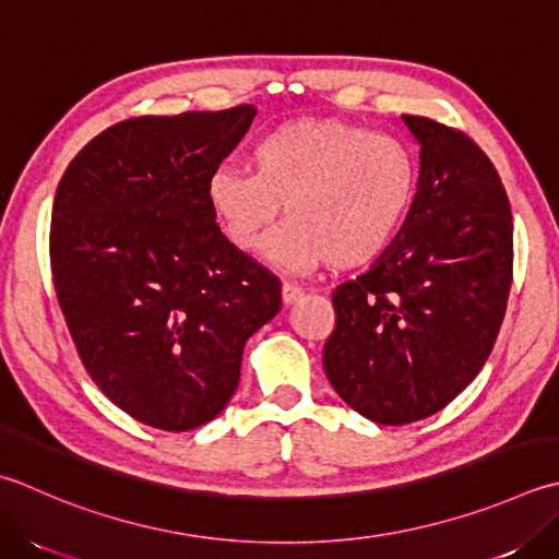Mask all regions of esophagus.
Instances as JSON below:
<instances>
[{"instance_id": "esophagus-1", "label": "esophagus", "mask_w": 559, "mask_h": 559, "mask_svg": "<svg viewBox=\"0 0 559 559\" xmlns=\"http://www.w3.org/2000/svg\"><path fill=\"white\" fill-rule=\"evenodd\" d=\"M300 295H302V288H300V286H295V283H283V288H281L283 305H293V302H298V300H300Z\"/></svg>"}]
</instances>
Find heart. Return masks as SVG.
<instances>
[{
  "label": "heart",
  "mask_w": 559,
  "mask_h": 559,
  "mask_svg": "<svg viewBox=\"0 0 559 559\" xmlns=\"http://www.w3.org/2000/svg\"><path fill=\"white\" fill-rule=\"evenodd\" d=\"M251 171L221 167L207 179V205L237 249L266 242L283 269H360L385 251L417 193V162L392 135L332 118H300L269 130L251 147Z\"/></svg>",
  "instance_id": "1"
}]
</instances>
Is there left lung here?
Wrapping results in <instances>:
<instances>
[{
	"instance_id": "obj_1",
	"label": "left lung",
	"mask_w": 559,
	"mask_h": 559,
	"mask_svg": "<svg viewBox=\"0 0 559 559\" xmlns=\"http://www.w3.org/2000/svg\"><path fill=\"white\" fill-rule=\"evenodd\" d=\"M417 193L370 271L336 286L324 373L366 419L431 417L483 370L507 312L513 223L495 164L461 130L402 116Z\"/></svg>"
}]
</instances>
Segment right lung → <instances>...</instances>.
Here are the masks:
<instances>
[{
	"mask_svg": "<svg viewBox=\"0 0 559 559\" xmlns=\"http://www.w3.org/2000/svg\"><path fill=\"white\" fill-rule=\"evenodd\" d=\"M257 116H140L104 130L62 174L50 266L86 373L116 407L191 431L233 400L247 338L281 283L221 233L207 179Z\"/></svg>",
	"mask_w": 559,
	"mask_h": 559,
	"instance_id": "add662e5",
	"label": "right lung"
}]
</instances>
